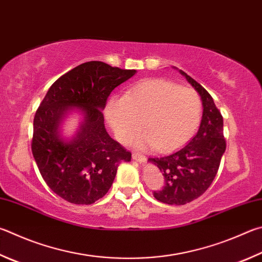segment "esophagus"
<instances>
[{"mask_svg": "<svg viewBox=\"0 0 262 262\" xmlns=\"http://www.w3.org/2000/svg\"><path fill=\"white\" fill-rule=\"evenodd\" d=\"M132 157H133V159L139 161V163H143V161L145 160V157L143 155L139 154V152H133Z\"/></svg>", "mask_w": 262, "mask_h": 262, "instance_id": "34e87169", "label": "esophagus"}]
</instances>
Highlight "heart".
I'll list each match as a JSON object with an SVG mask.
<instances>
[{
	"instance_id": "b5f03b06",
	"label": "heart",
	"mask_w": 262,
	"mask_h": 262,
	"mask_svg": "<svg viewBox=\"0 0 262 262\" xmlns=\"http://www.w3.org/2000/svg\"><path fill=\"white\" fill-rule=\"evenodd\" d=\"M202 99L196 90L179 87L164 79H151L127 90L121 99L107 103L106 119L116 136L126 142L140 130L145 135L140 146L154 144L158 151H170L184 144L199 126Z\"/></svg>"
}]
</instances>
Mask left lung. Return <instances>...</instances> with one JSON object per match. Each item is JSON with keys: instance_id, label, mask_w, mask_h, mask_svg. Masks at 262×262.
Instances as JSON below:
<instances>
[{"instance_id": "1", "label": "left lung", "mask_w": 262, "mask_h": 262, "mask_svg": "<svg viewBox=\"0 0 262 262\" xmlns=\"http://www.w3.org/2000/svg\"><path fill=\"white\" fill-rule=\"evenodd\" d=\"M179 72L201 96L203 117L197 134L183 147L168 156L147 160L155 164L165 178L164 188L154 191V196L169 205H184L201 197L215 178L226 151L223 118L212 96L182 70Z\"/></svg>"}]
</instances>
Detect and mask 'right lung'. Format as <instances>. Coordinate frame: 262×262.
<instances>
[{
	"mask_svg": "<svg viewBox=\"0 0 262 262\" xmlns=\"http://www.w3.org/2000/svg\"><path fill=\"white\" fill-rule=\"evenodd\" d=\"M136 70L87 61L56 80L36 110L32 152L45 182L56 194L78 205H89L105 196L121 161L129 151L111 139L102 111L107 97ZM72 111L83 115L72 139L61 136L60 126Z\"/></svg>",
	"mask_w": 262,
	"mask_h": 262,
	"instance_id": "add662e5",
	"label": "right lung"
}]
</instances>
